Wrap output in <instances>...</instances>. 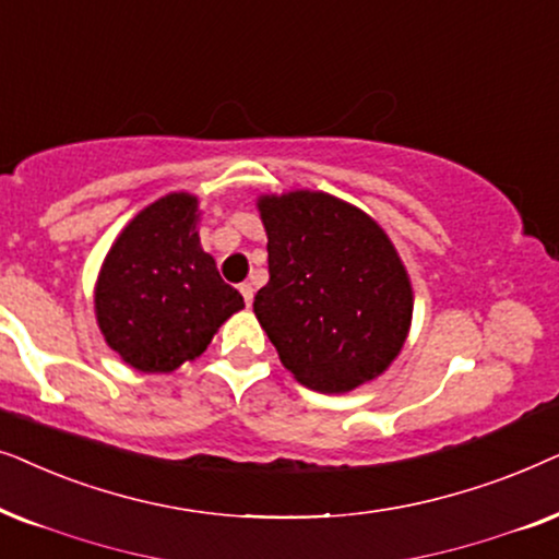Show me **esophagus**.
<instances>
[{"instance_id": "34e87169", "label": "esophagus", "mask_w": 559, "mask_h": 559, "mask_svg": "<svg viewBox=\"0 0 559 559\" xmlns=\"http://www.w3.org/2000/svg\"><path fill=\"white\" fill-rule=\"evenodd\" d=\"M240 294H242L245 304H248V307H250V304H252V294H255V292H252V284H250V281H245V284L240 286Z\"/></svg>"}]
</instances>
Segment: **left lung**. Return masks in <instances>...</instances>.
<instances>
[{"label":"left lung","instance_id":"left-lung-1","mask_svg":"<svg viewBox=\"0 0 559 559\" xmlns=\"http://www.w3.org/2000/svg\"><path fill=\"white\" fill-rule=\"evenodd\" d=\"M267 284L252 311L281 362L311 391L373 381L404 347L412 284L389 235L322 191L260 197Z\"/></svg>","mask_w":559,"mask_h":559}]
</instances>
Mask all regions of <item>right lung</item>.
Returning a JSON list of instances; mask_svg holds the SVG:
<instances>
[{
    "label": "right lung",
    "instance_id": "1",
    "mask_svg": "<svg viewBox=\"0 0 559 559\" xmlns=\"http://www.w3.org/2000/svg\"><path fill=\"white\" fill-rule=\"evenodd\" d=\"M199 204L168 193L122 229L96 281V322L109 347L143 373L199 357L245 307L199 245Z\"/></svg>",
    "mask_w": 559,
    "mask_h": 559
}]
</instances>
